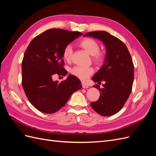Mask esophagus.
<instances>
[{"label":"esophagus","instance_id":"1","mask_svg":"<svg viewBox=\"0 0 156 156\" xmlns=\"http://www.w3.org/2000/svg\"><path fill=\"white\" fill-rule=\"evenodd\" d=\"M82 87L83 88H88V84H85L84 83H82Z\"/></svg>","mask_w":156,"mask_h":156}]
</instances>
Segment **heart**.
Instances as JSON below:
<instances>
[{"mask_svg":"<svg viewBox=\"0 0 156 156\" xmlns=\"http://www.w3.org/2000/svg\"><path fill=\"white\" fill-rule=\"evenodd\" d=\"M79 45L85 50L88 54L92 56L93 60L97 64L102 63L105 60V55L100 51V45L94 39L84 38L79 42ZM73 55V49L70 45H68L63 49L62 56L64 60L69 61L72 59ZM94 72L92 67L75 66L71 70V73L75 77H77L83 81H85Z\"/></svg>","mask_w":156,"mask_h":156,"instance_id":"b5f03b06","label":"heart"}]
</instances>
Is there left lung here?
<instances>
[{
	"label": "left lung",
	"mask_w": 156,
	"mask_h": 156,
	"mask_svg": "<svg viewBox=\"0 0 156 156\" xmlns=\"http://www.w3.org/2000/svg\"><path fill=\"white\" fill-rule=\"evenodd\" d=\"M83 36L101 40L106 48L104 63L92 78L96 83L105 81L98 100L90 103L93 109L103 116L116 114L123 107L132 90L134 66L126 45L116 37L105 31L90 32Z\"/></svg>",
	"instance_id": "left-lung-1"
}]
</instances>
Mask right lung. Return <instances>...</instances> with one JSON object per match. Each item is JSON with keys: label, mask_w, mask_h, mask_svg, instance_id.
<instances>
[{"label": "right lung", "mask_w": 156, "mask_h": 156, "mask_svg": "<svg viewBox=\"0 0 156 156\" xmlns=\"http://www.w3.org/2000/svg\"><path fill=\"white\" fill-rule=\"evenodd\" d=\"M81 35L80 32L52 29L35 37L28 46L22 61V86L36 109L48 114L58 111L81 88V81L73 75L60 83L52 79L55 74L67 75L63 49Z\"/></svg>", "instance_id": "add662e5"}]
</instances>
